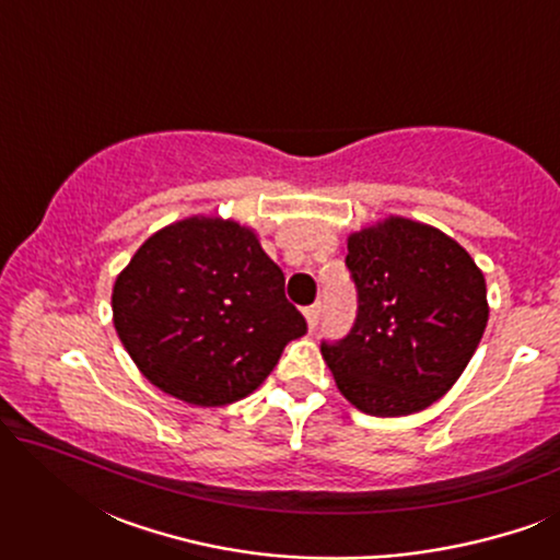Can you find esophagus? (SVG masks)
Masks as SVG:
<instances>
[{
    "label": "esophagus",
    "mask_w": 560,
    "mask_h": 560,
    "mask_svg": "<svg viewBox=\"0 0 560 560\" xmlns=\"http://www.w3.org/2000/svg\"><path fill=\"white\" fill-rule=\"evenodd\" d=\"M303 316H305V320H308L311 328H316L318 326V318H320V303L308 305V308L303 311Z\"/></svg>",
    "instance_id": "obj_1"
}]
</instances>
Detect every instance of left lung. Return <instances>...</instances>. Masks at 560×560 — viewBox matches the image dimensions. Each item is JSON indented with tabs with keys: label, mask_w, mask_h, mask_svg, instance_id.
Masks as SVG:
<instances>
[{
	"label": "left lung",
	"mask_w": 560,
	"mask_h": 560,
	"mask_svg": "<svg viewBox=\"0 0 560 560\" xmlns=\"http://www.w3.org/2000/svg\"><path fill=\"white\" fill-rule=\"evenodd\" d=\"M357 318L320 341L336 387L380 418L425 410L462 377L487 328L485 275L439 229L387 219L349 236Z\"/></svg>",
	"instance_id": "left-lung-1"
}]
</instances>
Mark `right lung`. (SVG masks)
I'll use <instances>...</instances> for the list:
<instances>
[{
    "label": "right lung",
    "instance_id": "add662e5",
    "mask_svg": "<svg viewBox=\"0 0 560 560\" xmlns=\"http://www.w3.org/2000/svg\"><path fill=\"white\" fill-rule=\"evenodd\" d=\"M112 311L144 377L203 408L255 393L285 343L308 331L257 236L221 219L152 234L114 282Z\"/></svg>",
    "mask_w": 560,
    "mask_h": 560
}]
</instances>
